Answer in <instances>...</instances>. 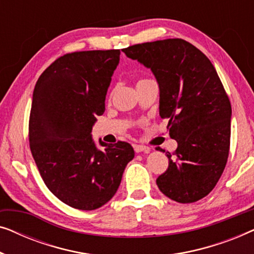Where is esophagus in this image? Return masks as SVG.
<instances>
[{"label": "esophagus", "mask_w": 254, "mask_h": 254, "mask_svg": "<svg viewBox=\"0 0 254 254\" xmlns=\"http://www.w3.org/2000/svg\"><path fill=\"white\" fill-rule=\"evenodd\" d=\"M134 150L135 152H145V154H148V152L150 151V148L147 147V145L134 144Z\"/></svg>", "instance_id": "1"}]
</instances>
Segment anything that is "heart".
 <instances>
[{"label":"heart","mask_w":254,"mask_h":254,"mask_svg":"<svg viewBox=\"0 0 254 254\" xmlns=\"http://www.w3.org/2000/svg\"><path fill=\"white\" fill-rule=\"evenodd\" d=\"M142 81H145V79H141V81H138V82H142Z\"/></svg>","instance_id":"1"}]
</instances>
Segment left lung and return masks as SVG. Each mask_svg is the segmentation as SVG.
<instances>
[{"mask_svg": "<svg viewBox=\"0 0 254 254\" xmlns=\"http://www.w3.org/2000/svg\"><path fill=\"white\" fill-rule=\"evenodd\" d=\"M150 68L159 86V116L169 119L178 147L166 151L169 168L156 180L173 201L190 203L208 195L227 164L231 104L209 59L189 41L175 38L124 48ZM164 151V150H163Z\"/></svg>", "mask_w": 254, "mask_h": 254, "instance_id": "obj_1", "label": "left lung"}]
</instances>
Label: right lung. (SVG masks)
I'll return each mask as SVG.
<instances>
[{
    "instance_id": "add662e5",
    "label": "right lung",
    "mask_w": 254,
    "mask_h": 254,
    "mask_svg": "<svg viewBox=\"0 0 254 254\" xmlns=\"http://www.w3.org/2000/svg\"><path fill=\"white\" fill-rule=\"evenodd\" d=\"M120 50L83 51L57 59L38 78L29 121L30 149L47 189L81 210L102 207L117 193L134 158L129 143L97 148L96 117L105 111Z\"/></svg>"
}]
</instances>
